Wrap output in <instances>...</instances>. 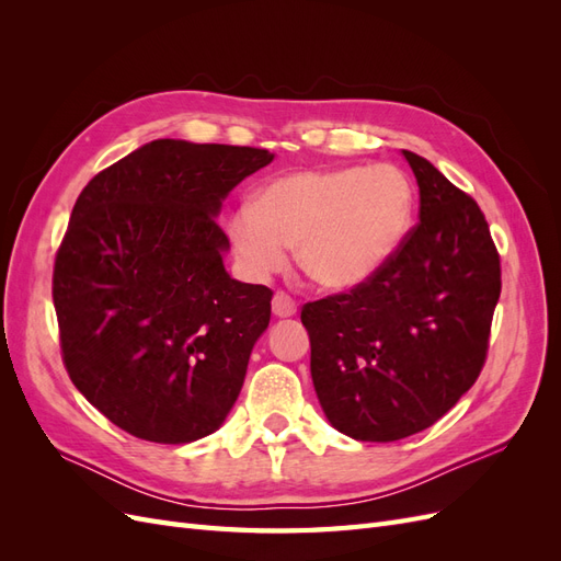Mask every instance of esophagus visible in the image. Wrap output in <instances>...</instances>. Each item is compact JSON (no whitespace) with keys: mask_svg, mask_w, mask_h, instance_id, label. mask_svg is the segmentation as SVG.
<instances>
[{"mask_svg":"<svg viewBox=\"0 0 561 561\" xmlns=\"http://www.w3.org/2000/svg\"><path fill=\"white\" fill-rule=\"evenodd\" d=\"M271 309H274V313H276L278 318H290V316L297 313V301H295L290 295L276 293V295H274V301H271Z\"/></svg>","mask_w":561,"mask_h":561,"instance_id":"34e87169","label":"esophagus"}]
</instances>
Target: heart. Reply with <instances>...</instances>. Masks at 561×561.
I'll use <instances>...</instances> for the list:
<instances>
[{
  "mask_svg": "<svg viewBox=\"0 0 561 561\" xmlns=\"http://www.w3.org/2000/svg\"><path fill=\"white\" fill-rule=\"evenodd\" d=\"M414 215L412 182L396 165L309 168L268 180L229 219L236 260L264 280L287 264L325 290H351L393 257Z\"/></svg>",
  "mask_w": 561,
  "mask_h": 561,
  "instance_id": "b5f03b06",
  "label": "heart"
}]
</instances>
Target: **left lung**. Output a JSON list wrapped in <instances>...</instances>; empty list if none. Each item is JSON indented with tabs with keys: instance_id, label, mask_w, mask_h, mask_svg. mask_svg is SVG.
Wrapping results in <instances>:
<instances>
[{
	"instance_id": "8db88e82",
	"label": "left lung",
	"mask_w": 561,
	"mask_h": 561,
	"mask_svg": "<svg viewBox=\"0 0 561 561\" xmlns=\"http://www.w3.org/2000/svg\"><path fill=\"white\" fill-rule=\"evenodd\" d=\"M419 222L369 280L301 307L311 377L332 426L396 443L433 426L478 381L501 297V257L478 201L402 149Z\"/></svg>"
}]
</instances>
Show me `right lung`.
Returning a JSON list of instances; mask_svg holds the SVG:
<instances>
[{"mask_svg":"<svg viewBox=\"0 0 561 561\" xmlns=\"http://www.w3.org/2000/svg\"><path fill=\"white\" fill-rule=\"evenodd\" d=\"M271 161L257 147L154 140L83 186L54 307L67 375L114 426L159 445L222 426L274 293L227 274L215 215Z\"/></svg>","mask_w":561,"mask_h":561,"instance_id":"right-lung-1","label":"right lung"}]
</instances>
